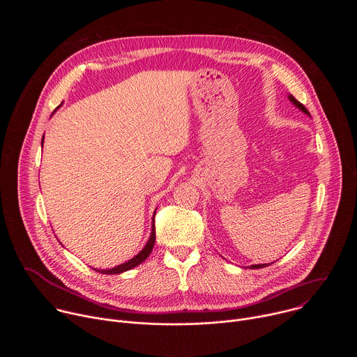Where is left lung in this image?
Masks as SVG:
<instances>
[{"instance_id":"obj_1","label":"left lung","mask_w":357,"mask_h":357,"mask_svg":"<svg viewBox=\"0 0 357 357\" xmlns=\"http://www.w3.org/2000/svg\"><path fill=\"white\" fill-rule=\"evenodd\" d=\"M288 98L291 100V103H292L294 106H296V107H298L301 112H303L305 114L311 116V114H310V112L307 110V107H305L302 103H299V101H298V100H296V98H295L292 94H289V96H288ZM263 267H266V264H254V266H251L250 268H252V270H254V268H263Z\"/></svg>"}]
</instances>
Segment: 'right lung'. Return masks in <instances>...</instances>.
I'll return each instance as SVG.
<instances>
[{"label":"right lung","mask_w":357,"mask_h":357,"mask_svg":"<svg viewBox=\"0 0 357 357\" xmlns=\"http://www.w3.org/2000/svg\"><path fill=\"white\" fill-rule=\"evenodd\" d=\"M42 144H43V137H42ZM155 219V216H154ZM152 219V230H151V236L145 244V247L137 254V256H134L131 260H128L127 263H123L114 268H110V270H97V268H93L94 271H98L101 274H121L124 271H128L137 266H139L142 261H145L148 259V256L151 254L152 248H154V244H155V220Z\"/></svg>","instance_id":"obj_1"}]
</instances>
